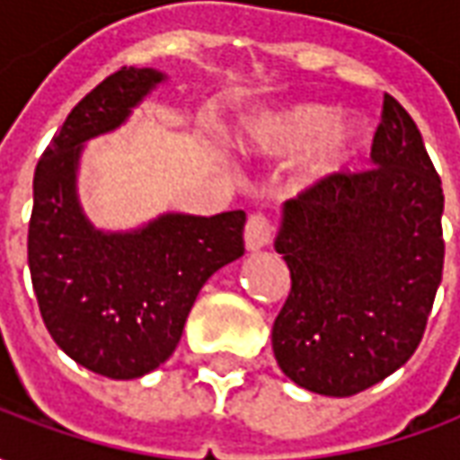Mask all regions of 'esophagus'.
Instances as JSON below:
<instances>
[{
    "label": "esophagus",
    "instance_id": "esophagus-1",
    "mask_svg": "<svg viewBox=\"0 0 460 460\" xmlns=\"http://www.w3.org/2000/svg\"><path fill=\"white\" fill-rule=\"evenodd\" d=\"M273 239V221L269 214H251L246 221V246L249 251H259L263 246H269Z\"/></svg>",
    "mask_w": 460,
    "mask_h": 460
}]
</instances>
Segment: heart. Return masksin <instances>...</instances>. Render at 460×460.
<instances>
[{
	"mask_svg": "<svg viewBox=\"0 0 460 460\" xmlns=\"http://www.w3.org/2000/svg\"><path fill=\"white\" fill-rule=\"evenodd\" d=\"M243 145L266 157H286L305 147L303 174L315 180L345 164L355 132L342 118H328V111L320 105H296L256 118L246 128Z\"/></svg>",
	"mask_w": 460,
	"mask_h": 460,
	"instance_id": "b5f03b06",
	"label": "heart"
}]
</instances>
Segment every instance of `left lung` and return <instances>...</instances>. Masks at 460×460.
<instances>
[{
  "instance_id": "obj_1",
  "label": "left lung",
  "mask_w": 460,
  "mask_h": 460,
  "mask_svg": "<svg viewBox=\"0 0 460 460\" xmlns=\"http://www.w3.org/2000/svg\"><path fill=\"white\" fill-rule=\"evenodd\" d=\"M372 164L330 172L283 209L290 290L270 340L286 376L315 394H359L404 365L444 273L441 177L389 93Z\"/></svg>"
}]
</instances>
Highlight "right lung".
Instances as JSON below:
<instances>
[{"label":"right lung","mask_w":460,"mask_h":460,"mask_svg":"<svg viewBox=\"0 0 460 460\" xmlns=\"http://www.w3.org/2000/svg\"><path fill=\"white\" fill-rule=\"evenodd\" d=\"M160 81L152 68L128 66L108 75L68 113L34 172L29 270L41 318L66 355L111 379L160 367L201 286L243 256V211L167 214L135 234H101L81 214V142L118 128Z\"/></svg>","instance_id":"right-lung-1"}]
</instances>
